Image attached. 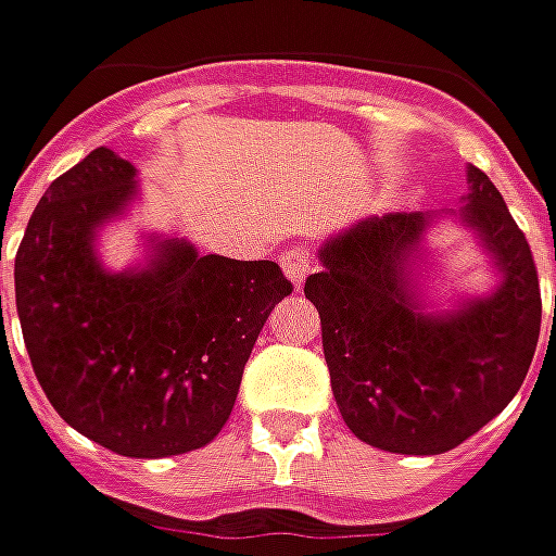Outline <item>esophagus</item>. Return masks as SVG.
Returning <instances> with one entry per match:
<instances>
[{
	"label": "esophagus",
	"instance_id": "esophagus-1",
	"mask_svg": "<svg viewBox=\"0 0 556 556\" xmlns=\"http://www.w3.org/2000/svg\"><path fill=\"white\" fill-rule=\"evenodd\" d=\"M309 252L304 247H292L286 249L282 255H279V267H282V274L292 279L294 289H301V282H304V277L309 274Z\"/></svg>",
	"mask_w": 556,
	"mask_h": 556
}]
</instances>
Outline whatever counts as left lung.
Here are the masks:
<instances>
[{
	"instance_id": "left-lung-1",
	"label": "left lung",
	"mask_w": 556,
	"mask_h": 556,
	"mask_svg": "<svg viewBox=\"0 0 556 556\" xmlns=\"http://www.w3.org/2000/svg\"><path fill=\"white\" fill-rule=\"evenodd\" d=\"M441 213L353 222L319 247L304 294L319 309L331 392L350 432L380 451H453L517 395L542 328L530 243L496 185L468 167L466 225L500 274L496 289L426 307L422 243ZM556 323V313H554Z\"/></svg>"
}]
</instances>
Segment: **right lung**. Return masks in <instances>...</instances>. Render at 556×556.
<instances>
[{
    "instance_id": "add662e5",
    "label": "right lung",
    "mask_w": 556,
    "mask_h": 556,
    "mask_svg": "<svg viewBox=\"0 0 556 556\" xmlns=\"http://www.w3.org/2000/svg\"><path fill=\"white\" fill-rule=\"evenodd\" d=\"M136 194V167L112 149L54 179L14 258V301L56 414L121 456L161 459L222 432L292 282L279 264L200 255L179 237H151L149 262L105 270L100 228Z\"/></svg>"
}]
</instances>
